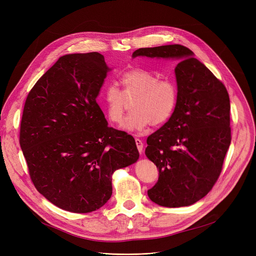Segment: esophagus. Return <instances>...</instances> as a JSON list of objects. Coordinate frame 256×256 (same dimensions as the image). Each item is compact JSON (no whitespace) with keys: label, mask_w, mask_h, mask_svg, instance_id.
I'll return each instance as SVG.
<instances>
[{"label":"esophagus","mask_w":256,"mask_h":256,"mask_svg":"<svg viewBox=\"0 0 256 256\" xmlns=\"http://www.w3.org/2000/svg\"><path fill=\"white\" fill-rule=\"evenodd\" d=\"M136 148L138 150V152L142 154V147H144V144L140 138H136Z\"/></svg>","instance_id":"34e87169"}]
</instances>
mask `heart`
Returning <instances> with one entry per match:
<instances>
[{"mask_svg":"<svg viewBox=\"0 0 256 256\" xmlns=\"http://www.w3.org/2000/svg\"><path fill=\"white\" fill-rule=\"evenodd\" d=\"M122 89L114 85L105 88L102 102L108 120L120 124L126 101L132 99V114L124 120L122 130L140 132L148 126H161L172 116L177 103V88L168 80H158L151 72L134 68L120 78Z\"/></svg>","mask_w":256,"mask_h":256,"instance_id":"heart-1","label":"heart"}]
</instances>
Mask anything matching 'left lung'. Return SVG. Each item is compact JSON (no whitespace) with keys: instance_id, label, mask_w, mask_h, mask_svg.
<instances>
[{"instance_id":"left-lung-1","label":"left lung","mask_w":256,"mask_h":256,"mask_svg":"<svg viewBox=\"0 0 256 256\" xmlns=\"http://www.w3.org/2000/svg\"><path fill=\"white\" fill-rule=\"evenodd\" d=\"M177 60V103L169 120L147 138V156L159 169L148 190L155 204L190 206L214 186L231 142L230 99L224 84L180 44L138 48L132 58Z\"/></svg>"}]
</instances>
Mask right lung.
Instances as JSON below:
<instances>
[{"label":"right lung","mask_w":256,"mask_h":256,"mask_svg":"<svg viewBox=\"0 0 256 256\" xmlns=\"http://www.w3.org/2000/svg\"><path fill=\"white\" fill-rule=\"evenodd\" d=\"M109 70L98 52L62 56L25 101L20 146L30 178L40 194L68 212L104 206L114 172L140 156L134 138L109 128L96 102Z\"/></svg>","instance_id":"1"}]
</instances>
